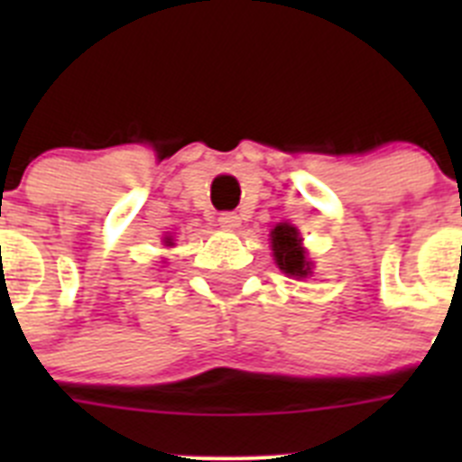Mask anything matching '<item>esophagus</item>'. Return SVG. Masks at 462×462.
I'll return each mask as SVG.
<instances>
[{"label": "esophagus", "instance_id": "obj_1", "mask_svg": "<svg viewBox=\"0 0 462 462\" xmlns=\"http://www.w3.org/2000/svg\"><path fill=\"white\" fill-rule=\"evenodd\" d=\"M217 224L224 228V231H236L240 226V217L236 212H222L217 217Z\"/></svg>", "mask_w": 462, "mask_h": 462}]
</instances>
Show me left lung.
Returning <instances> with one entry per match:
<instances>
[{
	"mask_svg": "<svg viewBox=\"0 0 462 462\" xmlns=\"http://www.w3.org/2000/svg\"><path fill=\"white\" fill-rule=\"evenodd\" d=\"M273 256L282 273L289 277H308L312 275V261L308 259V252L303 247V238L298 234V228L291 224H277L271 231Z\"/></svg>",
	"mask_w": 462,
	"mask_h": 462,
	"instance_id": "8db88e82",
	"label": "left lung"
}]
</instances>
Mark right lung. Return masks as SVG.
Instances as JSON below:
<instances>
[{
    "instance_id": "add662e5",
    "label": "right lung",
    "mask_w": 462,
    "mask_h": 462,
    "mask_svg": "<svg viewBox=\"0 0 462 462\" xmlns=\"http://www.w3.org/2000/svg\"><path fill=\"white\" fill-rule=\"evenodd\" d=\"M166 245H169V247H171V245H173V243H171V238H166Z\"/></svg>"
}]
</instances>
